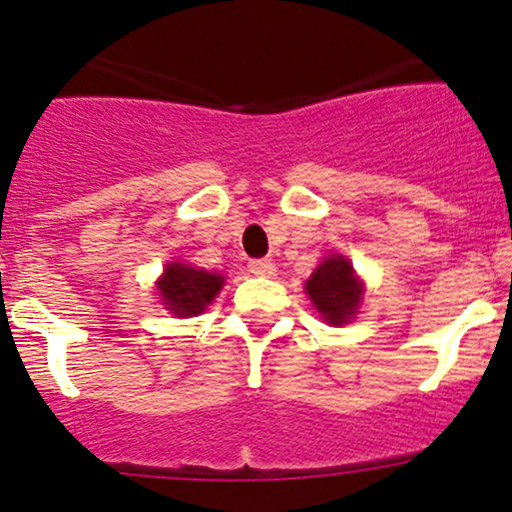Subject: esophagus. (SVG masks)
<instances>
[{"mask_svg":"<svg viewBox=\"0 0 512 512\" xmlns=\"http://www.w3.org/2000/svg\"><path fill=\"white\" fill-rule=\"evenodd\" d=\"M250 272L255 274V277H274V272H277V265H274L272 260H252L250 262Z\"/></svg>","mask_w":512,"mask_h":512,"instance_id":"1","label":"esophagus"}]
</instances>
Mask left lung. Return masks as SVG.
Instances as JSON below:
<instances>
[{
	"mask_svg": "<svg viewBox=\"0 0 512 512\" xmlns=\"http://www.w3.org/2000/svg\"><path fill=\"white\" fill-rule=\"evenodd\" d=\"M306 291L316 303L320 316L333 325L347 323L355 316L359 299H362V284L357 282L352 265L338 255L320 262L306 282Z\"/></svg>",
	"mask_w": 512,
	"mask_h": 512,
	"instance_id": "obj_1",
	"label": "left lung"
}]
</instances>
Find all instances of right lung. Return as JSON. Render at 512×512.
Masks as SVG:
<instances>
[{
  "label": "right lung",
  "instance_id": "1",
  "mask_svg": "<svg viewBox=\"0 0 512 512\" xmlns=\"http://www.w3.org/2000/svg\"><path fill=\"white\" fill-rule=\"evenodd\" d=\"M221 286V274H211L206 269L172 262V265H167L160 282H157V291H160L167 311H172L179 318H189L204 311L213 301V296L221 291Z\"/></svg>",
  "mask_w": 512,
  "mask_h": 512
}]
</instances>
